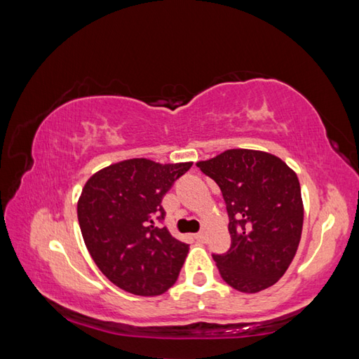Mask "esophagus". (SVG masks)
<instances>
[{"label": "esophagus", "instance_id": "esophagus-1", "mask_svg": "<svg viewBox=\"0 0 359 359\" xmlns=\"http://www.w3.org/2000/svg\"><path fill=\"white\" fill-rule=\"evenodd\" d=\"M194 238H196V240H198L199 243H202L203 240H205V233H203V231H199V233L194 235Z\"/></svg>", "mask_w": 359, "mask_h": 359}]
</instances>
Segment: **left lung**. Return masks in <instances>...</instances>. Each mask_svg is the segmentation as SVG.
<instances>
[{
	"instance_id": "8db88e82",
	"label": "left lung",
	"mask_w": 359,
	"mask_h": 359,
	"mask_svg": "<svg viewBox=\"0 0 359 359\" xmlns=\"http://www.w3.org/2000/svg\"><path fill=\"white\" fill-rule=\"evenodd\" d=\"M196 165L226 201L231 244L226 254L213 255L222 280L248 294L276 285L296 255L304 227L297 174L282 158L254 149H229Z\"/></svg>"
}]
</instances>
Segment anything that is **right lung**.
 Segmentation results:
<instances>
[{"instance_id":"add662e5","label":"right lung","mask_w":359,"mask_h":359,"mask_svg":"<svg viewBox=\"0 0 359 359\" xmlns=\"http://www.w3.org/2000/svg\"><path fill=\"white\" fill-rule=\"evenodd\" d=\"M191 165L123 160L95 172L82 188L77 219L83 243L121 290L154 297L177 280L189 248L157 224L165 219L161 199Z\"/></svg>"}]
</instances>
